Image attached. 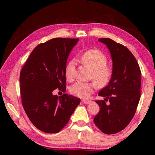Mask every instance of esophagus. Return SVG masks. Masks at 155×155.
<instances>
[{
  "instance_id": "34e87169",
  "label": "esophagus",
  "mask_w": 155,
  "mask_h": 155,
  "mask_svg": "<svg viewBox=\"0 0 155 155\" xmlns=\"http://www.w3.org/2000/svg\"><path fill=\"white\" fill-rule=\"evenodd\" d=\"M82 101H83V103L87 104L91 103V101L90 100H87V99H83V100H82Z\"/></svg>"
}]
</instances>
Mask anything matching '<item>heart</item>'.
<instances>
[{"label": "heart", "instance_id": "1", "mask_svg": "<svg viewBox=\"0 0 155 155\" xmlns=\"http://www.w3.org/2000/svg\"><path fill=\"white\" fill-rule=\"evenodd\" d=\"M81 59L85 65L92 70L91 78L95 82H77L71 87L70 91L76 96L86 98L94 93L97 89V85L100 87H104L110 83L113 74V68L107 64L108 59L106 54L97 49H91L84 52ZM75 64L76 61L72 59L66 65L64 74L69 81L74 79Z\"/></svg>", "mask_w": 155, "mask_h": 155}]
</instances>
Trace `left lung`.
<instances>
[{
    "label": "left lung",
    "instance_id": "left-lung-1",
    "mask_svg": "<svg viewBox=\"0 0 155 155\" xmlns=\"http://www.w3.org/2000/svg\"><path fill=\"white\" fill-rule=\"evenodd\" d=\"M98 41L107 45L113 60V74L110 83L97 100L100 110L94 118L95 125L107 134L123 130L132 120L140 98L141 72L135 57L124 45L108 38ZM106 101L110 103L107 105Z\"/></svg>",
    "mask_w": 155,
    "mask_h": 155
}]
</instances>
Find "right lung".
Instances as JSON below:
<instances>
[{
	"instance_id": "right-lung-1",
	"label": "right lung",
	"mask_w": 155,
	"mask_h": 155,
	"mask_svg": "<svg viewBox=\"0 0 155 155\" xmlns=\"http://www.w3.org/2000/svg\"><path fill=\"white\" fill-rule=\"evenodd\" d=\"M78 38H55L39 44L32 51L20 73L22 107L31 123L47 133H57L64 127L80 98L52 94L66 91L64 69L68 57Z\"/></svg>"
}]
</instances>
